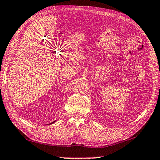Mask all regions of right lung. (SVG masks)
<instances>
[{"label":"right lung","instance_id":"obj_1","mask_svg":"<svg viewBox=\"0 0 160 160\" xmlns=\"http://www.w3.org/2000/svg\"><path fill=\"white\" fill-rule=\"evenodd\" d=\"M54 122H55V121H54V122H52V123H48V124H52V123H54Z\"/></svg>","mask_w":160,"mask_h":160}]
</instances>
